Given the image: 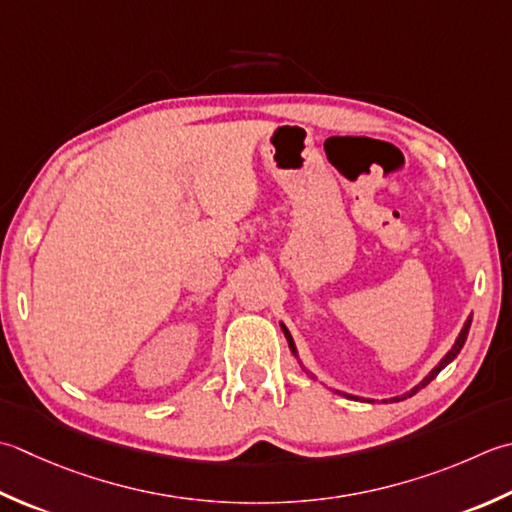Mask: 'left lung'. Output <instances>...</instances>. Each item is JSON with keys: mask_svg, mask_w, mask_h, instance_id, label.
Listing matches in <instances>:
<instances>
[{"mask_svg": "<svg viewBox=\"0 0 512 512\" xmlns=\"http://www.w3.org/2000/svg\"><path fill=\"white\" fill-rule=\"evenodd\" d=\"M470 322H473V315H470L468 319H466V324H464V328H462V333H459V337H457V342H455V346L453 348H450L448 350V355L442 359V362H439L433 370H430V373H428V377L424 379V382L422 384H419V386H415L413 390H410V393H406V395H402V397H395V402H402V399H406V397H413L415 393H417V390L419 388H424V386H428L430 382H433V379L439 375V373H442V370L450 364V362H453V359L459 355V350H462L464 348V342H466V337H468V328H470ZM282 330H284V335H286V339H288V346H290V350H293V353L297 355V350H295V344H293V337H290V333H288V330H286V326L282 324ZM348 397V395H346Z\"/></svg>", "mask_w": 512, "mask_h": 512, "instance_id": "8db88e82", "label": "left lung"}]
</instances>
